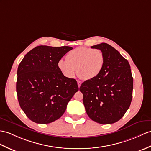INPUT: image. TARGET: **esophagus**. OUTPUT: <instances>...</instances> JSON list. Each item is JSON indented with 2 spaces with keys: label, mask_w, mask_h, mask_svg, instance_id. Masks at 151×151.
Returning a JSON list of instances; mask_svg holds the SVG:
<instances>
[{
  "label": "esophagus",
  "mask_w": 151,
  "mask_h": 151,
  "mask_svg": "<svg viewBox=\"0 0 151 151\" xmlns=\"http://www.w3.org/2000/svg\"><path fill=\"white\" fill-rule=\"evenodd\" d=\"M77 83H78V87H80V86H81V84H82V82L80 81V80H78V81H77Z\"/></svg>",
  "instance_id": "34e87169"
}]
</instances>
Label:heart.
Instances as JSON below:
<instances>
[{"label":"heart","mask_w":151,"mask_h":151,"mask_svg":"<svg viewBox=\"0 0 151 151\" xmlns=\"http://www.w3.org/2000/svg\"><path fill=\"white\" fill-rule=\"evenodd\" d=\"M65 60H60L58 68L61 73L68 78L77 75L84 80H91L101 71L105 62L103 51L99 49L77 47L66 55Z\"/></svg>","instance_id":"b5f03b06"}]
</instances>
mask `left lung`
<instances>
[{
    "label": "left lung",
    "mask_w": 151,
    "mask_h": 151,
    "mask_svg": "<svg viewBox=\"0 0 151 151\" xmlns=\"http://www.w3.org/2000/svg\"><path fill=\"white\" fill-rule=\"evenodd\" d=\"M104 52L105 62L100 74L80 87L86 113L92 120L111 124L120 120L130 106L133 78L129 63L109 44L91 47Z\"/></svg>",
    "instance_id": "obj_1"
}]
</instances>
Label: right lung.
<instances>
[{
  "instance_id": "1",
  "label": "right lung",
  "mask_w": 151,
  "mask_h": 151,
  "mask_svg": "<svg viewBox=\"0 0 151 151\" xmlns=\"http://www.w3.org/2000/svg\"><path fill=\"white\" fill-rule=\"evenodd\" d=\"M69 46L39 45L24 56L17 70L16 89L20 106L27 118L37 124H50L60 118L78 91L74 78L58 68Z\"/></svg>"
}]
</instances>
